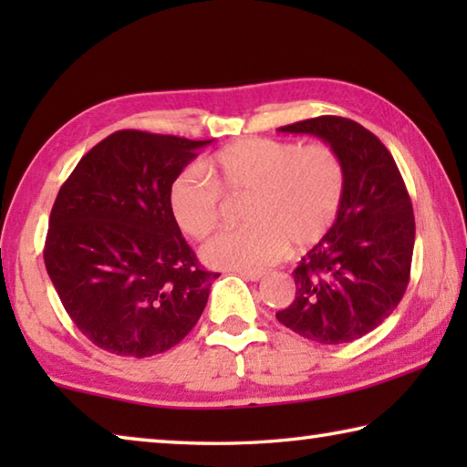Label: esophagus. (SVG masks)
Segmentation results:
<instances>
[{"instance_id": "34e87169", "label": "esophagus", "mask_w": 467, "mask_h": 467, "mask_svg": "<svg viewBox=\"0 0 467 467\" xmlns=\"http://www.w3.org/2000/svg\"><path fill=\"white\" fill-rule=\"evenodd\" d=\"M239 275H241V278H244V280L259 282V280L264 278V272H244V270H241V272H239Z\"/></svg>"}]
</instances>
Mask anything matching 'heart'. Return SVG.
Instances as JSON below:
<instances>
[{
  "label": "heart",
  "instance_id": "obj_1",
  "mask_svg": "<svg viewBox=\"0 0 467 467\" xmlns=\"http://www.w3.org/2000/svg\"><path fill=\"white\" fill-rule=\"evenodd\" d=\"M200 169H187L171 185V210L193 239L208 236L223 216V195H251L244 210L249 226L223 231L203 244L212 267L259 272L292 249L317 244L339 216L346 169L326 144L251 138L236 141Z\"/></svg>",
  "mask_w": 467,
  "mask_h": 467
}]
</instances>
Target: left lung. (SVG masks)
<instances>
[{"label":"left lung","mask_w":467,"mask_h":467,"mask_svg":"<svg viewBox=\"0 0 467 467\" xmlns=\"http://www.w3.org/2000/svg\"><path fill=\"white\" fill-rule=\"evenodd\" d=\"M278 131L327 141L344 162L346 193L334 228L292 272L296 298L275 319L313 342H352L381 326L408 288L416 224L406 183L381 140L346 117Z\"/></svg>","instance_id":"obj_1"}]
</instances>
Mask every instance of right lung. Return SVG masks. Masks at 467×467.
<instances>
[{"mask_svg":"<svg viewBox=\"0 0 467 467\" xmlns=\"http://www.w3.org/2000/svg\"><path fill=\"white\" fill-rule=\"evenodd\" d=\"M212 140L121 130L61 185L45 267L76 327L102 350L146 358L202 317L220 274L203 270L171 210V185Z\"/></svg>","mask_w":467,"mask_h":467,"instance_id":"1","label":"right lung"}]
</instances>
